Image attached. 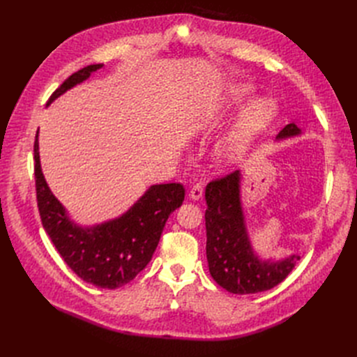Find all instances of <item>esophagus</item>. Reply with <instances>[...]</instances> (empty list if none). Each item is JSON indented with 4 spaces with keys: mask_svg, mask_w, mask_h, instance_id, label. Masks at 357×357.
<instances>
[{
    "mask_svg": "<svg viewBox=\"0 0 357 357\" xmlns=\"http://www.w3.org/2000/svg\"><path fill=\"white\" fill-rule=\"evenodd\" d=\"M202 194H204V186L201 183H195L190 191V198L194 201H198L202 197Z\"/></svg>",
    "mask_w": 357,
    "mask_h": 357,
    "instance_id": "esophagus-1",
    "label": "esophagus"
}]
</instances>
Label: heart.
<instances>
[{"label": "heart", "mask_w": 357, "mask_h": 357, "mask_svg": "<svg viewBox=\"0 0 357 357\" xmlns=\"http://www.w3.org/2000/svg\"><path fill=\"white\" fill-rule=\"evenodd\" d=\"M250 92L248 85H234L227 100L230 105L238 104L245 100ZM276 114V104L269 98H260L252 102L236 123L229 130V133L217 146L215 156L222 165H236L245 158L257 137L264 133Z\"/></svg>", "instance_id": "heart-1"}]
</instances>
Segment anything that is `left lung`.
<instances>
[{"label":"left lung","mask_w":357,"mask_h":357,"mask_svg":"<svg viewBox=\"0 0 357 357\" xmlns=\"http://www.w3.org/2000/svg\"><path fill=\"white\" fill-rule=\"evenodd\" d=\"M301 135L294 123L276 139ZM240 171L211 181L205 188L207 260L215 282L231 294L246 295L268 291L291 273L299 260L292 255L282 260H261L255 255L240 202Z\"/></svg>","instance_id":"8db88e82"}]
</instances>
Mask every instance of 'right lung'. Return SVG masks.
<instances>
[{
	"mask_svg": "<svg viewBox=\"0 0 357 357\" xmlns=\"http://www.w3.org/2000/svg\"><path fill=\"white\" fill-rule=\"evenodd\" d=\"M102 63L88 65L56 89L46 105L89 78ZM39 130L34 140V178L42 224L66 265L82 280L104 289H116L133 280L152 259L165 222L179 208L185 188L181 183L152 185L121 217L81 227L66 214L46 183L39 155Z\"/></svg>",
	"mask_w": 357,
	"mask_h": 357,
	"instance_id": "obj_1",
	"label": "right lung"
}]
</instances>
